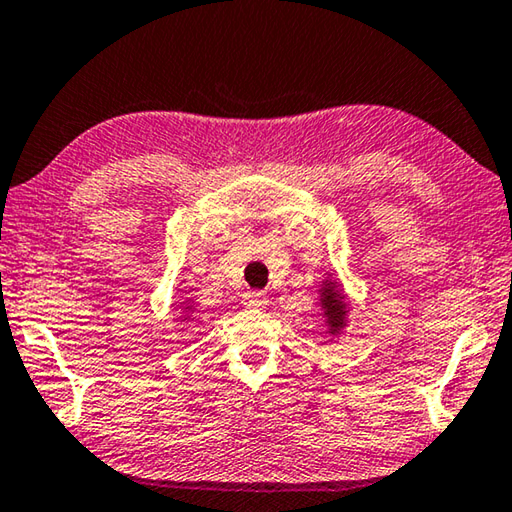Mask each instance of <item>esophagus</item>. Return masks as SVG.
I'll return each instance as SVG.
<instances>
[{
    "label": "esophagus",
    "instance_id": "obj_1",
    "mask_svg": "<svg viewBox=\"0 0 512 512\" xmlns=\"http://www.w3.org/2000/svg\"><path fill=\"white\" fill-rule=\"evenodd\" d=\"M267 294L265 292H258V290H249L242 294V306L245 308H254V310H261L267 306Z\"/></svg>",
    "mask_w": 512,
    "mask_h": 512
}]
</instances>
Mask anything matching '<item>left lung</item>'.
Returning a JSON list of instances; mask_svg holds the SVG:
<instances>
[{"instance_id":"1","label":"left lung","mask_w":512,"mask_h":512,"mask_svg":"<svg viewBox=\"0 0 512 512\" xmlns=\"http://www.w3.org/2000/svg\"><path fill=\"white\" fill-rule=\"evenodd\" d=\"M321 308H324L326 326L330 335H339L346 326V315H348V303L344 292L339 290L337 281H324L321 285Z\"/></svg>"}]
</instances>
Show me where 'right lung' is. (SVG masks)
I'll return each mask as SVG.
<instances>
[{
  "instance_id": "1",
  "label": "right lung",
  "mask_w": 512,
  "mask_h": 512,
  "mask_svg": "<svg viewBox=\"0 0 512 512\" xmlns=\"http://www.w3.org/2000/svg\"><path fill=\"white\" fill-rule=\"evenodd\" d=\"M191 308H193V306H186V310H191Z\"/></svg>"
}]
</instances>
